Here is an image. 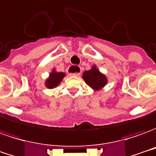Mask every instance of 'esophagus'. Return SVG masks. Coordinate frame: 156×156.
Listing matches in <instances>:
<instances>
[{
  "instance_id": "obj_1",
  "label": "esophagus",
  "mask_w": 156,
  "mask_h": 156,
  "mask_svg": "<svg viewBox=\"0 0 156 156\" xmlns=\"http://www.w3.org/2000/svg\"><path fill=\"white\" fill-rule=\"evenodd\" d=\"M69 76H79L80 75V67H78V66H72L69 67ZM72 71H75V73H72Z\"/></svg>"
}]
</instances>
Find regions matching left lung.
Instances as JSON below:
<instances>
[{
	"label": "left lung",
	"instance_id": "left-lung-1",
	"mask_svg": "<svg viewBox=\"0 0 156 156\" xmlns=\"http://www.w3.org/2000/svg\"><path fill=\"white\" fill-rule=\"evenodd\" d=\"M82 78L85 82L94 90H101L108 84V78L101 73L96 65L91 66L89 70L84 71Z\"/></svg>",
	"mask_w": 156,
	"mask_h": 156
}]
</instances>
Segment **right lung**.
<instances>
[{
    "label": "right lung",
    "instance_id": "add662e5",
    "mask_svg": "<svg viewBox=\"0 0 156 156\" xmlns=\"http://www.w3.org/2000/svg\"><path fill=\"white\" fill-rule=\"evenodd\" d=\"M66 76V75L65 72H58L54 68L52 69L51 72L49 73V76H48V78L45 80V87L48 89H53V88L57 87Z\"/></svg>",
    "mask_w": 156,
    "mask_h": 156
}]
</instances>
